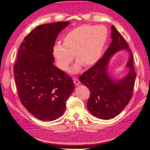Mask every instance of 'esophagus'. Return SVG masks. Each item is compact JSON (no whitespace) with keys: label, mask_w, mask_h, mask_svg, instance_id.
Masks as SVG:
<instances>
[{"label":"esophagus","mask_w":150,"mask_h":150,"mask_svg":"<svg viewBox=\"0 0 150 150\" xmlns=\"http://www.w3.org/2000/svg\"><path fill=\"white\" fill-rule=\"evenodd\" d=\"M73 80H74V83L75 84V85H76V86H78V85L79 84L80 82H79V79H77V78H74V79H73Z\"/></svg>","instance_id":"obj_1"}]
</instances>
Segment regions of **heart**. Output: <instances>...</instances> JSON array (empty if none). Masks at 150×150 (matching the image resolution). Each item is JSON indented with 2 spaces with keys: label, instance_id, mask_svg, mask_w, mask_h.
I'll return each instance as SVG.
<instances>
[{
  "label": "heart",
  "instance_id": "b5f03b06",
  "mask_svg": "<svg viewBox=\"0 0 150 150\" xmlns=\"http://www.w3.org/2000/svg\"><path fill=\"white\" fill-rule=\"evenodd\" d=\"M107 38V29L102 25H84L72 29L63 38L62 46L57 44L53 48L57 66L66 71L74 55L78 63L72 72H78L81 64L85 67L94 64L101 55Z\"/></svg>",
  "mask_w": 150,
  "mask_h": 150
}]
</instances>
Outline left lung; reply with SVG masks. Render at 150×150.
Masks as SVG:
<instances>
[{"mask_svg": "<svg viewBox=\"0 0 150 150\" xmlns=\"http://www.w3.org/2000/svg\"><path fill=\"white\" fill-rule=\"evenodd\" d=\"M112 41L104 56L93 66L81 74L79 79L90 92L87 102L89 111L98 118H112L124 110L133 94L137 76L133 66V57L124 38L114 25L111 26ZM121 49L130 53L127 64L130 68L129 74L119 81H112L107 73V66L112 54Z\"/></svg>", "mask_w": 150, "mask_h": 150, "instance_id": "8db88e82", "label": "left lung"}]
</instances>
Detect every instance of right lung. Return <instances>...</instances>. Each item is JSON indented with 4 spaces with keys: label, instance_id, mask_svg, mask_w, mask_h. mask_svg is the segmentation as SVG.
<instances>
[{
    "label": "right lung",
    "instance_id": "add662e5",
    "mask_svg": "<svg viewBox=\"0 0 150 150\" xmlns=\"http://www.w3.org/2000/svg\"><path fill=\"white\" fill-rule=\"evenodd\" d=\"M69 22L36 27L19 47L13 75L18 96L36 118L52 121L61 116L74 89L73 80L53 65V47L58 34Z\"/></svg>",
    "mask_w": 150,
    "mask_h": 150
}]
</instances>
